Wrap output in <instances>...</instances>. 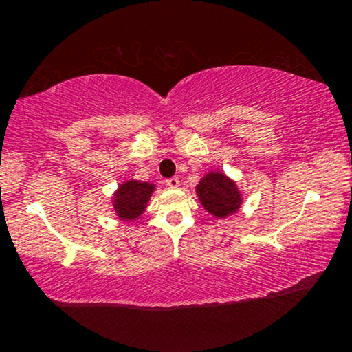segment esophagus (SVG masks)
<instances>
[{
    "instance_id": "1",
    "label": "esophagus",
    "mask_w": 352,
    "mask_h": 352,
    "mask_svg": "<svg viewBox=\"0 0 352 352\" xmlns=\"http://www.w3.org/2000/svg\"><path fill=\"white\" fill-rule=\"evenodd\" d=\"M166 184H168L169 188H178V186H180V180H178L177 177H172V178H168V180H166Z\"/></svg>"
}]
</instances>
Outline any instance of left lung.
<instances>
[{
  "instance_id": "obj_1",
  "label": "left lung",
  "mask_w": 352,
  "mask_h": 352,
  "mask_svg": "<svg viewBox=\"0 0 352 352\" xmlns=\"http://www.w3.org/2000/svg\"><path fill=\"white\" fill-rule=\"evenodd\" d=\"M200 204L214 217L223 219L234 214L242 205L241 190L223 172H208L197 184Z\"/></svg>"
}]
</instances>
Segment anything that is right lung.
I'll use <instances>...</instances> for the list:
<instances>
[{"label": "right lung", "mask_w": 352, "mask_h": 352, "mask_svg": "<svg viewBox=\"0 0 352 352\" xmlns=\"http://www.w3.org/2000/svg\"><path fill=\"white\" fill-rule=\"evenodd\" d=\"M155 190V184L129 180L119 184L113 195V210L121 220H135L146 211V206Z\"/></svg>", "instance_id": "right-lung-1"}]
</instances>
